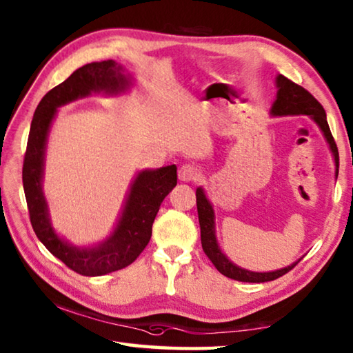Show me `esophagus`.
<instances>
[{
	"mask_svg": "<svg viewBox=\"0 0 353 353\" xmlns=\"http://www.w3.org/2000/svg\"><path fill=\"white\" fill-rule=\"evenodd\" d=\"M201 177V170L198 166L191 165V163H185L181 166V170H179V179H181L182 182H191V181H198Z\"/></svg>",
	"mask_w": 353,
	"mask_h": 353,
	"instance_id": "esophagus-1",
	"label": "esophagus"
}]
</instances>
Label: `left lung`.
I'll return each mask as SVG.
<instances>
[{"instance_id":"8db88e82","label":"left lung","mask_w":353,"mask_h":353,"mask_svg":"<svg viewBox=\"0 0 353 353\" xmlns=\"http://www.w3.org/2000/svg\"><path fill=\"white\" fill-rule=\"evenodd\" d=\"M277 98L274 101L271 107V115L274 117H285V115H308L312 117L316 124L321 128L322 134H324L325 140L330 146V151L334 159V166H336V174L338 177V168H339V154L336 143L333 140V135L328 128L327 117L324 107L316 99L312 93L307 92L305 88L297 85L288 77L282 74L277 76ZM196 204H198V216H199V225H201V243L202 249H204L205 255L210 259V261L214 265V268L223 274V276L238 280V282H249V283H263V282H271L279 277L285 276L286 272L291 271L299 261L297 260L292 265L282 268V270L271 271V272H254L248 271L244 268L236 266L235 263H232L227 256L223 254V250L218 246L216 235H214V212L210 202H208L204 190L201 187L196 190Z\"/></svg>"}]
</instances>
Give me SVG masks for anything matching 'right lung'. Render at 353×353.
Listing matches in <instances>:
<instances>
[{"label":"right lung","instance_id":"obj_1","mask_svg":"<svg viewBox=\"0 0 353 353\" xmlns=\"http://www.w3.org/2000/svg\"><path fill=\"white\" fill-rule=\"evenodd\" d=\"M129 74L115 61L87 63L48 92L35 109L23 162V188L29 218L39 240L50 252L81 276L97 277L123 270L137 260L152 235V223L163 199L177 183L176 165L140 171L130 185L128 199L112 235L98 246L70 244L52 229L41 188L48 132L57 109L90 93L118 94L130 87Z\"/></svg>","mask_w":353,"mask_h":353}]
</instances>
